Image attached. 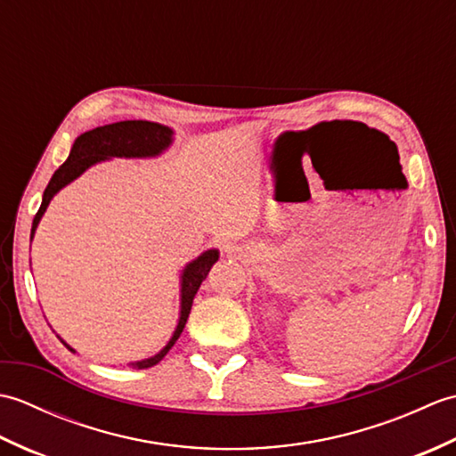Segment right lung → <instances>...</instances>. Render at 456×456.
Masks as SVG:
<instances>
[{
  "mask_svg": "<svg viewBox=\"0 0 456 456\" xmlns=\"http://www.w3.org/2000/svg\"><path fill=\"white\" fill-rule=\"evenodd\" d=\"M170 142H172V131L168 127H164V125L151 123V121H119V123L103 125V127H95L88 133L80 134L70 151V157L66 159V162L53 174L51 182H48V186L43 193L41 208H38L37 216L33 219L31 239L35 235L38 221H41L43 213L48 203H51L54 193L61 188H64L66 183H70L74 178H78L86 168L92 167V164L111 159V157H125V159L157 157V154H160L164 149H167ZM217 258H219V253L216 248H211L183 268L182 309H180V322H178L176 331H174L168 345L164 346L159 354L147 358V361L131 362L133 368H139V370L141 368H151L154 364H159L162 358L167 356V353L174 346V343L178 341L183 327H186L190 309L193 304V296L198 294L201 282L206 280L209 268L217 263ZM70 351L74 353V348H70Z\"/></svg>",
  "mask_w": 456,
  "mask_h": 456,
  "instance_id": "right-lung-1",
  "label": "right lung"
}]
</instances>
